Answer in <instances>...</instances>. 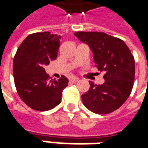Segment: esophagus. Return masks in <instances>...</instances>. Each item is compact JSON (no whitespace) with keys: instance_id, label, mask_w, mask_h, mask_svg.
Listing matches in <instances>:
<instances>
[{"instance_id":"34e87169","label":"esophagus","mask_w":148,"mask_h":148,"mask_svg":"<svg viewBox=\"0 0 148 148\" xmlns=\"http://www.w3.org/2000/svg\"><path fill=\"white\" fill-rule=\"evenodd\" d=\"M70 80H71V82H73V83H75L76 82H77V81H78V78H77V77H72L71 79H70Z\"/></svg>"}]
</instances>
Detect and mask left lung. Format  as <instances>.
I'll use <instances>...</instances> for the list:
<instances>
[{"label": "left lung", "mask_w": 148, "mask_h": 148, "mask_svg": "<svg viewBox=\"0 0 148 148\" xmlns=\"http://www.w3.org/2000/svg\"><path fill=\"white\" fill-rule=\"evenodd\" d=\"M74 36L90 46L99 71H105V82L90 81V90L82 95L84 106L97 114H108L119 109L130 96L135 79V60L122 39L101 32H77Z\"/></svg>", "instance_id": "left-lung-1"}]
</instances>
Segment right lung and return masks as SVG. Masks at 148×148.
<instances>
[{
  "mask_svg": "<svg viewBox=\"0 0 148 148\" xmlns=\"http://www.w3.org/2000/svg\"><path fill=\"white\" fill-rule=\"evenodd\" d=\"M59 35L49 32L30 34L21 42L13 60V77L18 95L31 109L47 111L61 102L68 80L51 79L45 66L58 56Z\"/></svg>",
  "mask_w": 148,
  "mask_h": 148,
  "instance_id": "1",
  "label": "right lung"
}]
</instances>
